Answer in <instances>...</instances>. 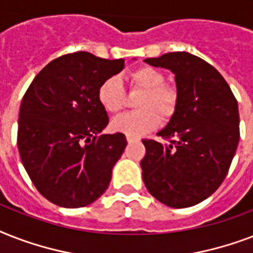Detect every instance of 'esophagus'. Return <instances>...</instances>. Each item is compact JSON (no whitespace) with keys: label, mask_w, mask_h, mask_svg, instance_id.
Masks as SVG:
<instances>
[{"label":"esophagus","mask_w":253,"mask_h":253,"mask_svg":"<svg viewBox=\"0 0 253 253\" xmlns=\"http://www.w3.org/2000/svg\"><path fill=\"white\" fill-rule=\"evenodd\" d=\"M138 140V138H134V136H127V142L128 143H134Z\"/></svg>","instance_id":"obj_1"}]
</instances>
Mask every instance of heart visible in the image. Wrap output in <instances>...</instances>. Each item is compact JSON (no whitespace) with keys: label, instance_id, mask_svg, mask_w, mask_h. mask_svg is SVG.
Segmentation results:
<instances>
[{"label":"heart","instance_id":"1","mask_svg":"<svg viewBox=\"0 0 253 253\" xmlns=\"http://www.w3.org/2000/svg\"><path fill=\"white\" fill-rule=\"evenodd\" d=\"M131 87L143 90L136 107L140 110L131 111L115 118L111 128L127 136H142L155 130L160 123L156 113L167 119L172 117L177 105V91L166 84V75L160 69L142 65L134 69L128 76ZM98 101L101 106L110 114H117L126 105V89L118 76L107 77L98 87Z\"/></svg>","mask_w":253,"mask_h":253}]
</instances>
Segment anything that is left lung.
I'll use <instances>...</instances> for the list:
<instances>
[{"label": "left lung", "mask_w": 253, "mask_h": 253, "mask_svg": "<svg viewBox=\"0 0 253 253\" xmlns=\"http://www.w3.org/2000/svg\"><path fill=\"white\" fill-rule=\"evenodd\" d=\"M174 75L177 105L158 135L143 139V181L169 208H190L210 197L227 176L239 143L238 101L212 65L189 52L144 60Z\"/></svg>", "instance_id": "obj_1"}]
</instances>
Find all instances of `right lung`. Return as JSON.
<instances>
[{
  "mask_svg": "<svg viewBox=\"0 0 253 253\" xmlns=\"http://www.w3.org/2000/svg\"><path fill=\"white\" fill-rule=\"evenodd\" d=\"M123 67V59L68 53L45 65L23 95L18 150L33 184L49 202L84 208L110 184L127 142L121 132L98 135L109 123L98 87Z\"/></svg>",
  "mask_w": 253,
  "mask_h": 253,
  "instance_id": "right-lung-1",
  "label": "right lung"
}]
</instances>
